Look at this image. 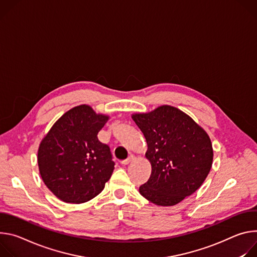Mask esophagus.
<instances>
[{
    "label": "esophagus",
    "instance_id": "esophagus-1",
    "mask_svg": "<svg viewBox=\"0 0 257 257\" xmlns=\"http://www.w3.org/2000/svg\"><path fill=\"white\" fill-rule=\"evenodd\" d=\"M134 159H135V157H134L133 155H131V156L127 158V159H125V160H122V161H121V164H123V165H126V164H128L130 162H132Z\"/></svg>",
    "mask_w": 257,
    "mask_h": 257
}]
</instances>
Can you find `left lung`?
<instances>
[{
	"label": "left lung",
	"mask_w": 257,
	"mask_h": 257,
	"mask_svg": "<svg viewBox=\"0 0 257 257\" xmlns=\"http://www.w3.org/2000/svg\"><path fill=\"white\" fill-rule=\"evenodd\" d=\"M132 118L146 139V157L152 165L148 182L140 187L141 195L156 205L173 206L200 188L213 159L206 132L168 105Z\"/></svg>",
	"instance_id": "1"
}]
</instances>
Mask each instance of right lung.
I'll return each instance as SVG.
<instances>
[{
    "label": "right lung",
    "instance_id": "1",
    "mask_svg": "<svg viewBox=\"0 0 257 257\" xmlns=\"http://www.w3.org/2000/svg\"><path fill=\"white\" fill-rule=\"evenodd\" d=\"M80 105L55 122L40 144L38 163L50 191L67 203L87 202L102 192L114 165L108 145L98 133L108 120Z\"/></svg>",
    "mask_w": 257,
    "mask_h": 257
}]
</instances>
